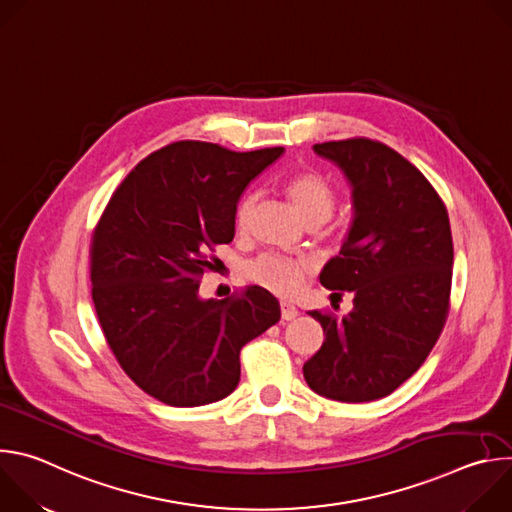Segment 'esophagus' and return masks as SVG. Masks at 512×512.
<instances>
[{
  "label": "esophagus",
  "mask_w": 512,
  "mask_h": 512,
  "mask_svg": "<svg viewBox=\"0 0 512 512\" xmlns=\"http://www.w3.org/2000/svg\"><path fill=\"white\" fill-rule=\"evenodd\" d=\"M300 312H298V308L294 306V304H289V302H281V318L283 320H294L296 316H298Z\"/></svg>",
  "instance_id": "1"
}]
</instances>
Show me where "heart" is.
Wrapping results in <instances>:
<instances>
[{
    "label": "heart",
    "mask_w": 512,
    "mask_h": 512,
    "mask_svg": "<svg viewBox=\"0 0 512 512\" xmlns=\"http://www.w3.org/2000/svg\"><path fill=\"white\" fill-rule=\"evenodd\" d=\"M287 196L294 202L298 212L312 221V218H326L330 216L336 192L332 184L318 172H300L291 176L285 184ZM257 194H245L235 210V223L237 227H245L251 210L255 206ZM312 269L310 259L306 257H287V255H261L247 263V277L257 285L275 291V294H294L300 287L304 275Z\"/></svg>",
    "instance_id": "obj_1"
}]
</instances>
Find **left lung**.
<instances>
[{"instance_id":"obj_1","label":"left lung","mask_w":512,"mask_h":512,"mask_svg":"<svg viewBox=\"0 0 512 512\" xmlns=\"http://www.w3.org/2000/svg\"><path fill=\"white\" fill-rule=\"evenodd\" d=\"M314 152L352 186V227L320 281L352 291L354 308L342 318L310 312L326 340L304 364V377L322 397L375 401L421 367L444 330L454 265L450 216L429 180L381 141H326Z\"/></svg>"}]
</instances>
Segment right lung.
Returning <instances> with one entry per match:
<instances>
[{
  "mask_svg": "<svg viewBox=\"0 0 512 512\" xmlns=\"http://www.w3.org/2000/svg\"><path fill=\"white\" fill-rule=\"evenodd\" d=\"M281 152L174 141L127 174L93 231L91 294L105 340L125 375L166 405L231 395L241 348L281 318L259 285L198 296L204 271L223 265L214 247L235 237L239 196Z\"/></svg>",
  "mask_w": 512,
  "mask_h": 512,
  "instance_id": "obj_1",
  "label": "right lung"
}]
</instances>
